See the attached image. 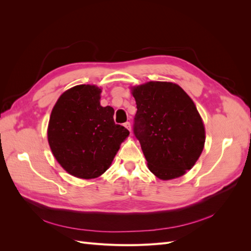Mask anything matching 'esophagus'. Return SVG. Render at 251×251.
<instances>
[{
  "instance_id": "1",
  "label": "esophagus",
  "mask_w": 251,
  "mask_h": 251,
  "mask_svg": "<svg viewBox=\"0 0 251 251\" xmlns=\"http://www.w3.org/2000/svg\"><path fill=\"white\" fill-rule=\"evenodd\" d=\"M124 126H125V127H126V128H127V130L131 132L132 128H131V124H130V123H126Z\"/></svg>"
}]
</instances>
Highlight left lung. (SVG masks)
I'll list each match as a JSON object with an SVG mask.
<instances>
[{
	"label": "left lung",
	"mask_w": 251,
	"mask_h": 251,
	"mask_svg": "<svg viewBox=\"0 0 251 251\" xmlns=\"http://www.w3.org/2000/svg\"><path fill=\"white\" fill-rule=\"evenodd\" d=\"M130 89L137 104L134 133L149 170L164 181L183 176L205 143L204 124L193 100L171 81H148Z\"/></svg>",
	"instance_id": "obj_1"
}]
</instances>
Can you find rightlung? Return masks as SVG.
Wrapping results in <instances>:
<instances>
[{
  "label": "right lung",
  "mask_w": 251,
  "mask_h": 251,
  "mask_svg": "<svg viewBox=\"0 0 251 251\" xmlns=\"http://www.w3.org/2000/svg\"><path fill=\"white\" fill-rule=\"evenodd\" d=\"M101 89L78 85L58 97L48 124V142L60 166L79 179H94L107 171L130 135L114 123V109L101 107Z\"/></svg>",
  "instance_id": "right-lung-1"
}]
</instances>
